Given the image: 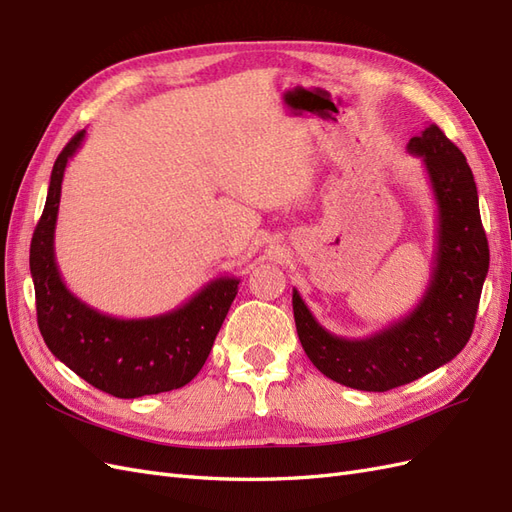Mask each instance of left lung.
I'll return each mask as SVG.
<instances>
[{
  "instance_id": "1",
  "label": "left lung",
  "mask_w": 512,
  "mask_h": 512,
  "mask_svg": "<svg viewBox=\"0 0 512 512\" xmlns=\"http://www.w3.org/2000/svg\"><path fill=\"white\" fill-rule=\"evenodd\" d=\"M408 151L423 160L438 207L431 277L412 312L367 337L348 339L324 329L292 288L294 322L309 361L356 391H391L453 361L472 335L489 271V245L466 156L436 123L410 138Z\"/></svg>"
}]
</instances>
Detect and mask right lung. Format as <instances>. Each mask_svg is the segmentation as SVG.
I'll return each mask as SVG.
<instances>
[{"mask_svg": "<svg viewBox=\"0 0 512 512\" xmlns=\"http://www.w3.org/2000/svg\"><path fill=\"white\" fill-rule=\"evenodd\" d=\"M85 134H74L55 160L29 250L40 333L61 363L113 397L134 399L181 389L203 369L237 297L239 280L215 277L177 309L151 318L108 316L70 292L55 260V226L61 181Z\"/></svg>", "mask_w": 512, "mask_h": 512, "instance_id": "right-lung-1", "label": "right lung"}]
</instances>
